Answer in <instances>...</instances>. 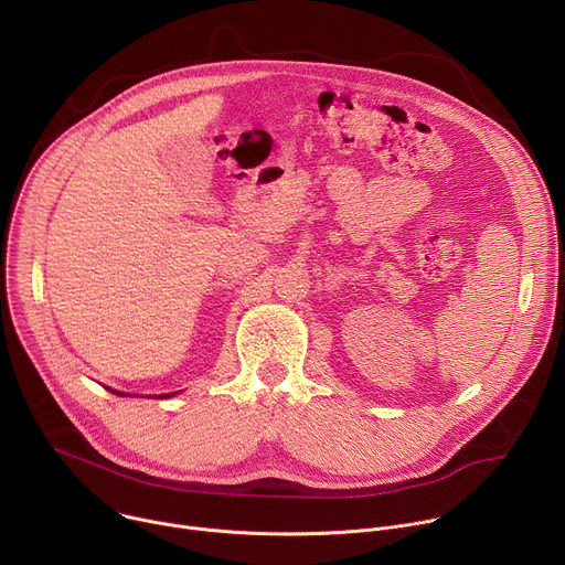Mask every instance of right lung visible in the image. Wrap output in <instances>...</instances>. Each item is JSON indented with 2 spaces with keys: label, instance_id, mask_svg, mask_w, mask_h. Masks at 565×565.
<instances>
[{
  "label": "right lung",
  "instance_id": "right-lung-1",
  "mask_svg": "<svg viewBox=\"0 0 565 565\" xmlns=\"http://www.w3.org/2000/svg\"><path fill=\"white\" fill-rule=\"evenodd\" d=\"M162 396H171V394H162ZM162 396H160V398H162Z\"/></svg>",
  "mask_w": 565,
  "mask_h": 565
}]
</instances>
